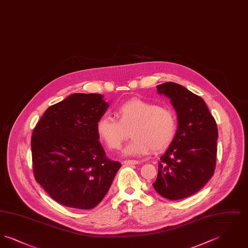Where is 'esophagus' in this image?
Wrapping results in <instances>:
<instances>
[{"instance_id": "obj_1", "label": "esophagus", "mask_w": 248, "mask_h": 248, "mask_svg": "<svg viewBox=\"0 0 248 248\" xmlns=\"http://www.w3.org/2000/svg\"><path fill=\"white\" fill-rule=\"evenodd\" d=\"M124 165H138L139 164V161L137 160H125L124 162Z\"/></svg>"}]
</instances>
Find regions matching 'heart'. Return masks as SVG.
<instances>
[{
  "label": "heart",
  "mask_w": 248,
  "mask_h": 248,
  "mask_svg": "<svg viewBox=\"0 0 248 248\" xmlns=\"http://www.w3.org/2000/svg\"><path fill=\"white\" fill-rule=\"evenodd\" d=\"M117 119L103 114L96 122L99 140L109 150H117L131 129L133 140L123 149L125 156H144L153 151H163L174 140L177 122L175 112L168 107L140 98H132L121 104Z\"/></svg>",
  "instance_id": "1"
}]
</instances>
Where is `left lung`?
I'll return each instance as SVG.
<instances>
[{
	"mask_svg": "<svg viewBox=\"0 0 248 248\" xmlns=\"http://www.w3.org/2000/svg\"><path fill=\"white\" fill-rule=\"evenodd\" d=\"M174 107L176 137L161 157L155 190L169 200H180L199 191L212 177L218 137L215 119L204 100L176 83L156 86Z\"/></svg>",
	"mask_w": 248,
	"mask_h": 248,
	"instance_id": "obj_1",
	"label": "left lung"
}]
</instances>
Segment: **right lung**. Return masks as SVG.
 I'll return each mask as SVG.
<instances>
[{
	"instance_id": "1",
	"label": "right lung",
	"mask_w": 248,
	"mask_h": 248,
	"mask_svg": "<svg viewBox=\"0 0 248 248\" xmlns=\"http://www.w3.org/2000/svg\"><path fill=\"white\" fill-rule=\"evenodd\" d=\"M103 94H71L49 107L36 124L31 154L36 181L59 203L91 209L106 195L121 164L106 157L95 124Z\"/></svg>"
}]
</instances>
